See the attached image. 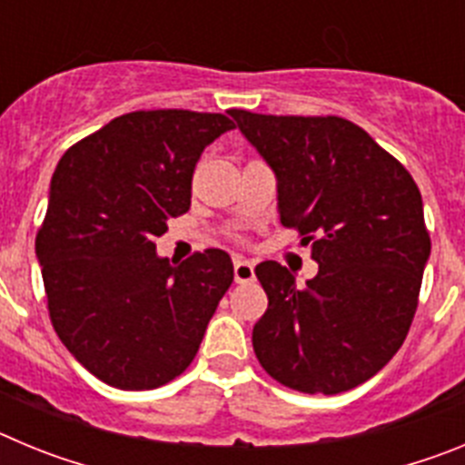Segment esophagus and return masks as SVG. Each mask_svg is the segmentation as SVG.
<instances>
[{"instance_id":"obj_1","label":"esophagus","mask_w":465,"mask_h":465,"mask_svg":"<svg viewBox=\"0 0 465 465\" xmlns=\"http://www.w3.org/2000/svg\"><path fill=\"white\" fill-rule=\"evenodd\" d=\"M232 272H235L237 283H249L256 277V272H253V262L246 261V258H235V262H232Z\"/></svg>"}]
</instances>
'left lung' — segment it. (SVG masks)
Segmentation results:
<instances>
[{
  "label": "left lung",
  "instance_id": "obj_1",
  "mask_svg": "<svg viewBox=\"0 0 465 465\" xmlns=\"http://www.w3.org/2000/svg\"><path fill=\"white\" fill-rule=\"evenodd\" d=\"M230 116L277 174L282 225L319 262L302 289L279 262L256 265L268 293L252 335L256 359L295 391H349L393 359L412 326L430 256L421 193L347 118Z\"/></svg>",
  "mask_w": 465,
  "mask_h": 465
}]
</instances>
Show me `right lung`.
Returning a JSON list of instances; mask_svg holds the SVG:
<instances>
[{
  "label": "right lung",
  "mask_w": 465,
  "mask_h": 465,
  "mask_svg": "<svg viewBox=\"0 0 465 465\" xmlns=\"http://www.w3.org/2000/svg\"><path fill=\"white\" fill-rule=\"evenodd\" d=\"M232 127L223 114L133 111L74 143L53 172L36 232L48 314L104 384L158 389L195 359L232 261L207 249L172 265L155 240L191 207L204 146Z\"/></svg>",
  "instance_id": "obj_1"
}]
</instances>
